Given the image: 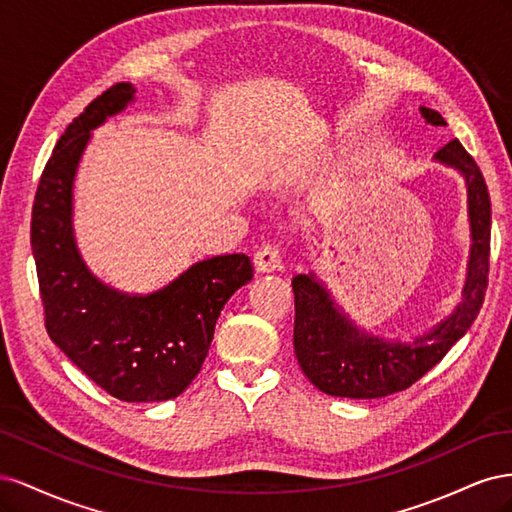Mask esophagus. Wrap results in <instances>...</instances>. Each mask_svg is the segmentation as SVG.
<instances>
[{
  "instance_id": "1",
  "label": "esophagus",
  "mask_w": 512,
  "mask_h": 512,
  "mask_svg": "<svg viewBox=\"0 0 512 512\" xmlns=\"http://www.w3.org/2000/svg\"><path fill=\"white\" fill-rule=\"evenodd\" d=\"M254 269L256 273H273L282 269V258L275 245H262L254 254Z\"/></svg>"
}]
</instances>
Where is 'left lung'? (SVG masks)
<instances>
[{
	"instance_id": "obj_1",
	"label": "left lung",
	"mask_w": 512,
	"mask_h": 512,
	"mask_svg": "<svg viewBox=\"0 0 512 512\" xmlns=\"http://www.w3.org/2000/svg\"><path fill=\"white\" fill-rule=\"evenodd\" d=\"M431 126H446L442 115L421 106ZM433 160L463 175L468 188L472 247L463 299L455 312L410 344L389 342L365 333L335 305L331 292L314 273L292 280L294 290V354L316 389L335 397L376 399L408 389L438 365L455 342L466 335L485 301L489 275L491 200L483 173L457 141L446 143Z\"/></svg>"
}]
</instances>
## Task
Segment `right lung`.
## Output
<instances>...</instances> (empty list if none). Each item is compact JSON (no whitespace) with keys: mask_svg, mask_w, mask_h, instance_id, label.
<instances>
[{"mask_svg":"<svg viewBox=\"0 0 512 512\" xmlns=\"http://www.w3.org/2000/svg\"><path fill=\"white\" fill-rule=\"evenodd\" d=\"M136 89L117 83L57 141L38 183L32 250L46 333L100 389L130 404L181 395L203 367L226 301L252 280L245 254L200 260L151 294L102 284L76 250L72 185L91 130L121 113Z\"/></svg>","mask_w":512,"mask_h":512,"instance_id":"obj_1","label":"right lung"}]
</instances>
